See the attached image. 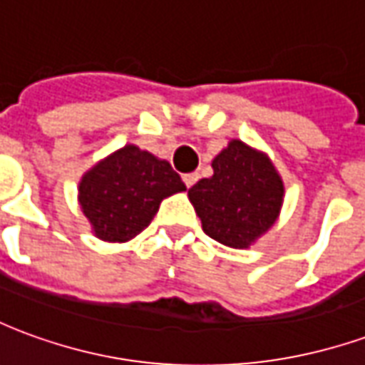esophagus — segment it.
I'll list each match as a JSON object with an SVG mask.
<instances>
[{
    "label": "esophagus",
    "mask_w": 365,
    "mask_h": 365,
    "mask_svg": "<svg viewBox=\"0 0 365 365\" xmlns=\"http://www.w3.org/2000/svg\"><path fill=\"white\" fill-rule=\"evenodd\" d=\"M197 180H199L197 172H191V174H183V183H185L187 187H191V185L197 182Z\"/></svg>",
    "instance_id": "1"
}]
</instances>
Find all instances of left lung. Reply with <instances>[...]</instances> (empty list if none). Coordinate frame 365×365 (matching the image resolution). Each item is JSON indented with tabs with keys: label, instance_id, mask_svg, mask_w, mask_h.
<instances>
[{
	"label": "left lung",
	"instance_id": "left-lung-1",
	"mask_svg": "<svg viewBox=\"0 0 365 365\" xmlns=\"http://www.w3.org/2000/svg\"><path fill=\"white\" fill-rule=\"evenodd\" d=\"M205 235L246 248L272 227L283 201V183L268 156L240 140L213 160V175L187 191Z\"/></svg>",
	"mask_w": 365,
	"mask_h": 365
}]
</instances>
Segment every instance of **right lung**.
<instances>
[{"label": "right lung", "instance_id": "1", "mask_svg": "<svg viewBox=\"0 0 365 365\" xmlns=\"http://www.w3.org/2000/svg\"><path fill=\"white\" fill-rule=\"evenodd\" d=\"M183 190L166 160L128 144L83 175L80 205L96 237L125 242L150 225L162 199Z\"/></svg>", "mask_w": 365, "mask_h": 365}]
</instances>
